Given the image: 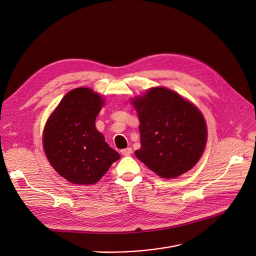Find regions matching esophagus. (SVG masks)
<instances>
[{"label": "esophagus", "instance_id": "obj_1", "mask_svg": "<svg viewBox=\"0 0 256 256\" xmlns=\"http://www.w3.org/2000/svg\"><path fill=\"white\" fill-rule=\"evenodd\" d=\"M122 154L124 155V156H130L132 153V148H126V149H122Z\"/></svg>", "mask_w": 256, "mask_h": 256}]
</instances>
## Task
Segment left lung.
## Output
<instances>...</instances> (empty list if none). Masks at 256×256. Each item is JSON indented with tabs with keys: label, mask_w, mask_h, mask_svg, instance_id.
I'll return each instance as SVG.
<instances>
[{
	"label": "left lung",
	"mask_w": 256,
	"mask_h": 256,
	"mask_svg": "<svg viewBox=\"0 0 256 256\" xmlns=\"http://www.w3.org/2000/svg\"><path fill=\"white\" fill-rule=\"evenodd\" d=\"M140 120L141 148L134 152L148 168L164 178L190 170L201 158L207 128L199 109L178 92L152 88L132 100Z\"/></svg>",
	"instance_id": "1"
}]
</instances>
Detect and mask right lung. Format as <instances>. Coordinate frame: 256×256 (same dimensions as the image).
<instances>
[{
  "mask_svg": "<svg viewBox=\"0 0 256 256\" xmlns=\"http://www.w3.org/2000/svg\"><path fill=\"white\" fill-rule=\"evenodd\" d=\"M103 105L97 92L78 88L67 92L46 124L44 153L54 170L72 184H96L120 158L95 126Z\"/></svg>",
  "mask_w": 256,
  "mask_h": 256,
  "instance_id": "obj_1",
  "label": "right lung"
}]
</instances>
